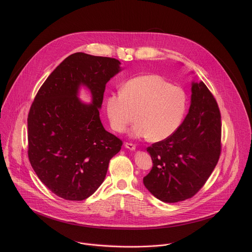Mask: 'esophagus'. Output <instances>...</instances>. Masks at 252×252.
<instances>
[{
    "label": "esophagus",
    "instance_id": "1",
    "mask_svg": "<svg viewBox=\"0 0 252 252\" xmlns=\"http://www.w3.org/2000/svg\"><path fill=\"white\" fill-rule=\"evenodd\" d=\"M125 147L126 148V149H128L129 151H134L135 150V145H133V143H131V142H126V145H125Z\"/></svg>",
    "mask_w": 252,
    "mask_h": 252
}]
</instances>
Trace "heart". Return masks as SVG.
Listing matches in <instances>:
<instances>
[{
  "label": "heart",
  "instance_id": "obj_1",
  "mask_svg": "<svg viewBox=\"0 0 252 252\" xmlns=\"http://www.w3.org/2000/svg\"><path fill=\"white\" fill-rule=\"evenodd\" d=\"M187 107L185 91L158 75L130 79L122 92L106 98V114L114 130L124 132L136 120L131 135L149 137L152 141L175 133L183 124Z\"/></svg>",
  "mask_w": 252,
  "mask_h": 252
}]
</instances>
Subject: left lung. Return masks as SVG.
I'll use <instances>...</instances> for the list:
<instances>
[{
	"label": "left lung",
	"instance_id": "obj_1",
	"mask_svg": "<svg viewBox=\"0 0 252 252\" xmlns=\"http://www.w3.org/2000/svg\"><path fill=\"white\" fill-rule=\"evenodd\" d=\"M220 140L218 102L203 82L192 83L189 111L182 126L170 137L147 149L154 164L143 185L163 202L192 197L218 164Z\"/></svg>",
	"mask_w": 252,
	"mask_h": 252
}]
</instances>
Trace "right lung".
Wrapping results in <instances>:
<instances>
[{
  "mask_svg": "<svg viewBox=\"0 0 252 252\" xmlns=\"http://www.w3.org/2000/svg\"><path fill=\"white\" fill-rule=\"evenodd\" d=\"M119 60L75 53L48 77L28 116V156L40 181L66 200H84L102 184L123 141L99 119L105 85L121 70ZM86 85L92 103L78 97Z\"/></svg>",
  "mask_w": 252,
  "mask_h": 252,
  "instance_id": "1",
  "label": "right lung"
}]
</instances>
